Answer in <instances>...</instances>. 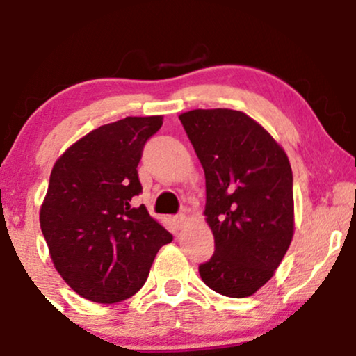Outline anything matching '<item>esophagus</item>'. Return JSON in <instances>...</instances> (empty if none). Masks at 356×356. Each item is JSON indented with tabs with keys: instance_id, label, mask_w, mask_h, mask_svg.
I'll list each match as a JSON object with an SVG mask.
<instances>
[{
	"instance_id": "34e87169",
	"label": "esophagus",
	"mask_w": 356,
	"mask_h": 356,
	"mask_svg": "<svg viewBox=\"0 0 356 356\" xmlns=\"http://www.w3.org/2000/svg\"><path fill=\"white\" fill-rule=\"evenodd\" d=\"M174 220H175V224H177V226H182V224L187 220V216L186 214H179V216H175Z\"/></svg>"
}]
</instances>
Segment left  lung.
I'll list each match as a JSON object with an SVG mask.
<instances>
[{"label": "left lung", "mask_w": 356, "mask_h": 356, "mask_svg": "<svg viewBox=\"0 0 356 356\" xmlns=\"http://www.w3.org/2000/svg\"><path fill=\"white\" fill-rule=\"evenodd\" d=\"M179 118L206 174L204 216L216 243L199 275L224 296L254 295L275 276L295 234L288 155L239 110L195 108Z\"/></svg>", "instance_id": "8db88e82"}]
</instances>
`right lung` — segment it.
Segmentation results:
<instances>
[{
  "mask_svg": "<svg viewBox=\"0 0 356 356\" xmlns=\"http://www.w3.org/2000/svg\"><path fill=\"white\" fill-rule=\"evenodd\" d=\"M162 118L125 117L102 125L68 147L51 169L40 226L58 275L93 303L136 295L159 249L172 241L145 206L130 204L142 191V149Z\"/></svg>",
  "mask_w": 356,
  "mask_h": 356,
  "instance_id": "obj_1",
  "label": "right lung"
}]
</instances>
